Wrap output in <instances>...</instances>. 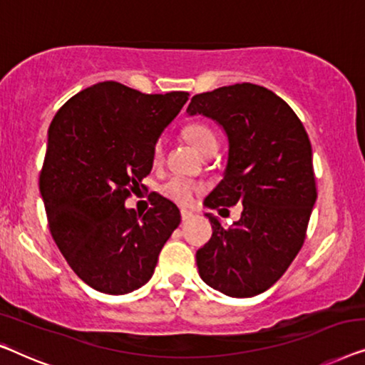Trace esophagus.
Masks as SVG:
<instances>
[{"instance_id":"esophagus-1","label":"esophagus","mask_w":365,"mask_h":365,"mask_svg":"<svg viewBox=\"0 0 365 365\" xmlns=\"http://www.w3.org/2000/svg\"><path fill=\"white\" fill-rule=\"evenodd\" d=\"M180 215H182V220H183V222H188V220L193 217V213H192V212H188V210H182Z\"/></svg>"}]
</instances>
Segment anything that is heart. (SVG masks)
<instances>
[{
    "instance_id": "heart-1",
    "label": "heart",
    "mask_w": 365,
    "mask_h": 365,
    "mask_svg": "<svg viewBox=\"0 0 365 365\" xmlns=\"http://www.w3.org/2000/svg\"><path fill=\"white\" fill-rule=\"evenodd\" d=\"M183 135L187 138L190 145H192L195 150L202 153L205 148L210 145H217V137H215L213 130L210 129L208 125L200 124V122H193V124H188L183 129ZM153 162H160L163 157V142L158 140L153 145V152H152ZM200 185L183 180L180 177H173L170 180H167L165 183L160 187V193L163 197L172 200L178 205H192L197 198V195L200 193Z\"/></svg>"
}]
</instances>
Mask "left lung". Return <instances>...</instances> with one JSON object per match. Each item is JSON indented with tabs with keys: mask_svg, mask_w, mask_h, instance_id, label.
Returning <instances> with one entry per match:
<instances>
[{
	"mask_svg": "<svg viewBox=\"0 0 365 365\" xmlns=\"http://www.w3.org/2000/svg\"><path fill=\"white\" fill-rule=\"evenodd\" d=\"M187 112L213 119L228 137L223 180L205 207L243 205L230 228L207 213L213 235L197 251L200 278L232 297L261 294L304 243L317 198L309 137L281 97L250 82L193 96Z\"/></svg>",
	"mask_w": 365,
	"mask_h": 365,
	"instance_id": "obj_1",
	"label": "left lung"
}]
</instances>
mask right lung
Segmentation results:
<instances>
[{"label": "right lung", "instance_id": "right-lung-1", "mask_svg": "<svg viewBox=\"0 0 365 365\" xmlns=\"http://www.w3.org/2000/svg\"><path fill=\"white\" fill-rule=\"evenodd\" d=\"M188 92L142 94L106 81L66 102L48 130L39 190L51 235L74 273L106 294H127L152 278L180 212L155 195L152 208H125L153 165V145Z\"/></svg>", "mask_w": 365, "mask_h": 365}]
</instances>
